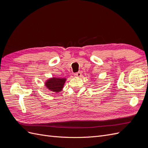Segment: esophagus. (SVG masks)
<instances>
[{
	"label": "esophagus",
	"mask_w": 148,
	"mask_h": 148,
	"mask_svg": "<svg viewBox=\"0 0 148 148\" xmlns=\"http://www.w3.org/2000/svg\"><path fill=\"white\" fill-rule=\"evenodd\" d=\"M82 75V73L80 72V71H78V72L75 73L74 74L75 77H81Z\"/></svg>",
	"instance_id": "1"
}]
</instances>
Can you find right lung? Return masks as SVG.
<instances>
[{
    "label": "right lung",
    "instance_id": "add662e5",
    "mask_svg": "<svg viewBox=\"0 0 148 148\" xmlns=\"http://www.w3.org/2000/svg\"><path fill=\"white\" fill-rule=\"evenodd\" d=\"M65 80L66 79L65 78H53L47 80L46 83V86L49 90L57 92L62 89Z\"/></svg>",
    "mask_w": 148,
    "mask_h": 148
}]
</instances>
